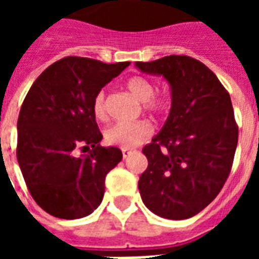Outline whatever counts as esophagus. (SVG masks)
Here are the masks:
<instances>
[{
	"label": "esophagus",
	"mask_w": 259,
	"mask_h": 259,
	"mask_svg": "<svg viewBox=\"0 0 259 259\" xmlns=\"http://www.w3.org/2000/svg\"><path fill=\"white\" fill-rule=\"evenodd\" d=\"M130 151H132V150H129V148H122V154H123V157H124V158H126V157H127V155H129Z\"/></svg>",
	"instance_id": "obj_1"
}]
</instances>
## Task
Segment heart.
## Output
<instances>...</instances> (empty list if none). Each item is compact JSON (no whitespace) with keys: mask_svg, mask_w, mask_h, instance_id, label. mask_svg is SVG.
Wrapping results in <instances>:
<instances>
[{"mask_svg":"<svg viewBox=\"0 0 259 259\" xmlns=\"http://www.w3.org/2000/svg\"><path fill=\"white\" fill-rule=\"evenodd\" d=\"M126 89L133 96L143 101L144 111L152 115H161L169 109V97L165 94H157L155 85L151 80L144 76H133L126 81ZM93 113L98 120L107 118V101L105 93L98 91L93 100ZM152 133V126L146 120L137 122H118L111 124L104 132V139L111 146L120 148H133L148 139Z\"/></svg>","mask_w":259,"mask_h":259,"instance_id":"b5f03b06","label":"heart"}]
</instances>
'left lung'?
Returning <instances> with one entry per match:
<instances>
[{"label": "left lung", "mask_w": 259, "mask_h": 259, "mask_svg": "<svg viewBox=\"0 0 259 259\" xmlns=\"http://www.w3.org/2000/svg\"><path fill=\"white\" fill-rule=\"evenodd\" d=\"M136 66L168 80L170 112L150 144L139 180L141 200L166 219H187L222 190L239 140L230 96L217 74L198 59L169 55Z\"/></svg>", "instance_id": "1"}]
</instances>
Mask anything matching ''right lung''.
<instances>
[{
  "label": "right lung",
  "instance_id": "obj_1",
  "mask_svg": "<svg viewBox=\"0 0 259 259\" xmlns=\"http://www.w3.org/2000/svg\"><path fill=\"white\" fill-rule=\"evenodd\" d=\"M129 65L66 57L50 65L27 93L16 158L31 197L50 215L79 219L101 204L105 176L122 161V151L100 146L93 100ZM77 148L91 151L74 157Z\"/></svg>",
  "mask_w": 259,
  "mask_h": 259
}]
</instances>
